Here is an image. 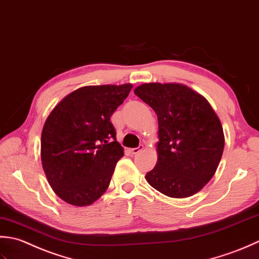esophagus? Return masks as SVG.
<instances>
[{"instance_id": "obj_1", "label": "esophagus", "mask_w": 259, "mask_h": 259, "mask_svg": "<svg viewBox=\"0 0 259 259\" xmlns=\"http://www.w3.org/2000/svg\"><path fill=\"white\" fill-rule=\"evenodd\" d=\"M143 149H144V145H140L139 147H135V149H131L130 152L132 153V154H137V153L141 152Z\"/></svg>"}]
</instances>
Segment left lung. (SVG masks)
<instances>
[{
	"label": "left lung",
	"mask_w": 259,
	"mask_h": 259,
	"mask_svg": "<svg viewBox=\"0 0 259 259\" xmlns=\"http://www.w3.org/2000/svg\"><path fill=\"white\" fill-rule=\"evenodd\" d=\"M136 96L157 115V162L145 179L171 198L199 192L214 176L225 146L224 130L209 102L181 83H143Z\"/></svg>",
	"instance_id": "8db88e82"
}]
</instances>
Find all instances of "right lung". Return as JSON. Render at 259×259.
Listing matches in <instances>:
<instances>
[{
  "instance_id": "1",
  "label": "right lung",
  "mask_w": 259,
  "mask_h": 259,
  "mask_svg": "<svg viewBox=\"0 0 259 259\" xmlns=\"http://www.w3.org/2000/svg\"><path fill=\"white\" fill-rule=\"evenodd\" d=\"M132 83L86 86L63 98L46 119L41 162L55 193L85 207L106 191L124 149L110 116L128 96Z\"/></svg>"
}]
</instances>
